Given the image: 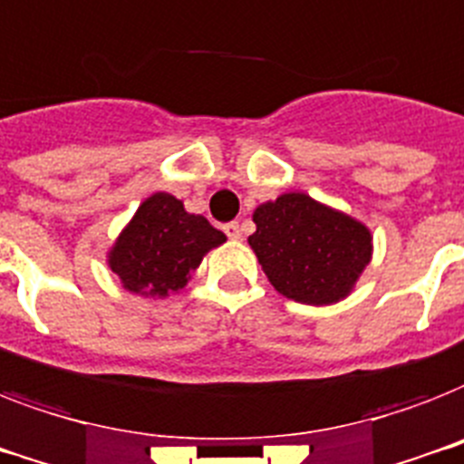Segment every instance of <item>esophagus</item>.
<instances>
[{
	"mask_svg": "<svg viewBox=\"0 0 464 464\" xmlns=\"http://www.w3.org/2000/svg\"><path fill=\"white\" fill-rule=\"evenodd\" d=\"M225 235L229 237V239H239V237H242V229H239V222H227V225H225Z\"/></svg>",
	"mask_w": 464,
	"mask_h": 464,
	"instance_id": "1",
	"label": "esophagus"
}]
</instances>
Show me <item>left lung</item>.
Wrapping results in <instances>:
<instances>
[{
  "label": "left lung",
  "mask_w": 464,
  "mask_h": 464,
  "mask_svg": "<svg viewBox=\"0 0 464 464\" xmlns=\"http://www.w3.org/2000/svg\"><path fill=\"white\" fill-rule=\"evenodd\" d=\"M249 246L270 285L311 306L350 295L372 261V232L340 210L292 191L254 210Z\"/></svg>",
  "instance_id": "left-lung-1"
}]
</instances>
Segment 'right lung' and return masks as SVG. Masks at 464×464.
<instances>
[{"label": "right lung", "instance_id": "right-lung-1", "mask_svg": "<svg viewBox=\"0 0 464 464\" xmlns=\"http://www.w3.org/2000/svg\"><path fill=\"white\" fill-rule=\"evenodd\" d=\"M227 237L203 215L184 210L172 194L158 191L140 203L107 254V266L133 295L162 299L191 280L203 256Z\"/></svg>", "mask_w": 464, "mask_h": 464}]
</instances>
